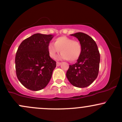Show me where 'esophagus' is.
I'll return each mask as SVG.
<instances>
[{"instance_id":"34e87169","label":"esophagus","mask_w":122,"mask_h":122,"mask_svg":"<svg viewBox=\"0 0 122 122\" xmlns=\"http://www.w3.org/2000/svg\"><path fill=\"white\" fill-rule=\"evenodd\" d=\"M61 64V62H57L56 63V65L57 66H59Z\"/></svg>"}]
</instances>
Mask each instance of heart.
<instances>
[{"instance_id":"obj_1","label":"heart","mask_w":122,"mask_h":122,"mask_svg":"<svg viewBox=\"0 0 122 122\" xmlns=\"http://www.w3.org/2000/svg\"><path fill=\"white\" fill-rule=\"evenodd\" d=\"M47 50L50 57L53 59L57 58L61 50V59L76 61L80 57L82 47L79 41L66 37H60L56 39L54 44L48 45Z\"/></svg>"}]
</instances>
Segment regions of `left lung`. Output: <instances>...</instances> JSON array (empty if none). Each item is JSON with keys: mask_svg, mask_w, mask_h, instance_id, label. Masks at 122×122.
<instances>
[{"mask_svg": "<svg viewBox=\"0 0 122 122\" xmlns=\"http://www.w3.org/2000/svg\"><path fill=\"white\" fill-rule=\"evenodd\" d=\"M78 39L82 47L81 54L67 71V79L71 84L78 88L90 85L97 78L100 64V53L96 42L90 36L85 33L71 34Z\"/></svg>", "mask_w": 122, "mask_h": 122, "instance_id": "1", "label": "left lung"}]
</instances>
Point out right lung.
Returning <instances> with one entry per match:
<instances>
[{
    "mask_svg": "<svg viewBox=\"0 0 122 122\" xmlns=\"http://www.w3.org/2000/svg\"><path fill=\"white\" fill-rule=\"evenodd\" d=\"M53 35L33 34L22 42L15 56L18 79L31 91H40L48 84L56 62L49 56L47 46Z\"/></svg>",
    "mask_w": 122,
    "mask_h": 122,
    "instance_id": "add662e5",
    "label": "right lung"
}]
</instances>
